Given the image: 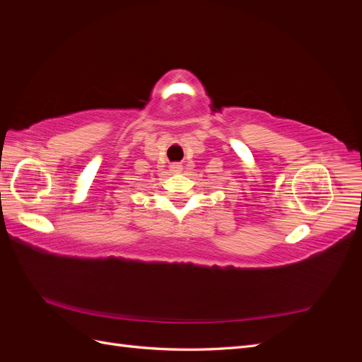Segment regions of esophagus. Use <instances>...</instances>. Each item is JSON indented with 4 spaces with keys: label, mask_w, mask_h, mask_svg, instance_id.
<instances>
[{
    "label": "esophagus",
    "mask_w": 362,
    "mask_h": 362,
    "mask_svg": "<svg viewBox=\"0 0 362 362\" xmlns=\"http://www.w3.org/2000/svg\"><path fill=\"white\" fill-rule=\"evenodd\" d=\"M181 169H182V166L180 163H172L170 164V172H173V173H180Z\"/></svg>",
    "instance_id": "34e87169"
}]
</instances>
